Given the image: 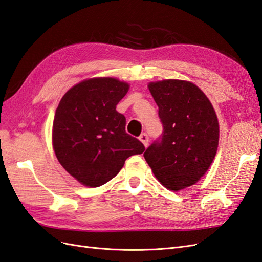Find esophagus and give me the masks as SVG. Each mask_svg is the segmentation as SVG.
<instances>
[{"label": "esophagus", "mask_w": 262, "mask_h": 262, "mask_svg": "<svg viewBox=\"0 0 262 262\" xmlns=\"http://www.w3.org/2000/svg\"><path fill=\"white\" fill-rule=\"evenodd\" d=\"M139 139H140V141L142 142V143L144 144V146L145 147H147V145H148V136L146 133H142L141 136L139 137Z\"/></svg>", "instance_id": "1"}]
</instances>
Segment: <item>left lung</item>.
I'll return each mask as SVG.
<instances>
[{
  "label": "left lung",
  "mask_w": 262,
  "mask_h": 262,
  "mask_svg": "<svg viewBox=\"0 0 262 262\" xmlns=\"http://www.w3.org/2000/svg\"><path fill=\"white\" fill-rule=\"evenodd\" d=\"M158 106L163 133L144 153L161 184L172 191L194 185L215 157L219 121L211 101L196 85L180 80L148 84Z\"/></svg>",
  "instance_id": "8db88e82"
}]
</instances>
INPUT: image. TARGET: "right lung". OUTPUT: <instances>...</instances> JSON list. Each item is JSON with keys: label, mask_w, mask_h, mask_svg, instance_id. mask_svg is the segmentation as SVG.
<instances>
[{"label": "right lung", "mask_w": 262, "mask_h": 262, "mask_svg": "<svg viewBox=\"0 0 262 262\" xmlns=\"http://www.w3.org/2000/svg\"><path fill=\"white\" fill-rule=\"evenodd\" d=\"M128 91V83L114 77L90 78L70 89L55 110V156L86 187L105 185L126 158L144 152V145L125 132V117L116 110Z\"/></svg>", "instance_id": "1"}]
</instances>
